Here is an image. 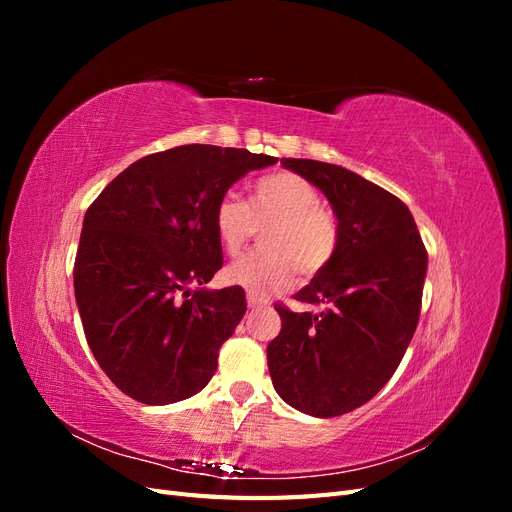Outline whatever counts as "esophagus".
<instances>
[{"label": "esophagus", "mask_w": 512, "mask_h": 512, "mask_svg": "<svg viewBox=\"0 0 512 512\" xmlns=\"http://www.w3.org/2000/svg\"><path fill=\"white\" fill-rule=\"evenodd\" d=\"M267 303L265 301H260V299H254L252 297V294H250V297H247V307H250V309H260V307H265Z\"/></svg>", "instance_id": "esophagus-1"}]
</instances>
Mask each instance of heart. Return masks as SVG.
Wrapping results in <instances>:
<instances>
[{
	"instance_id": "b5f03b06",
	"label": "heart",
	"mask_w": 512,
	"mask_h": 512,
	"mask_svg": "<svg viewBox=\"0 0 512 512\" xmlns=\"http://www.w3.org/2000/svg\"><path fill=\"white\" fill-rule=\"evenodd\" d=\"M213 228L228 254H237L262 228L260 250L232 260L222 277L252 297H269L292 284L294 271L312 280L337 252L335 215L322 194L297 173H271L254 183L250 205L226 192L213 209Z\"/></svg>"
}]
</instances>
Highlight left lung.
I'll use <instances>...</instances> for the list:
<instances>
[{
  "instance_id": "obj_1",
  "label": "left lung",
  "mask_w": 512,
  "mask_h": 512,
  "mask_svg": "<svg viewBox=\"0 0 512 512\" xmlns=\"http://www.w3.org/2000/svg\"><path fill=\"white\" fill-rule=\"evenodd\" d=\"M284 168L329 198L339 243L329 267L294 299L320 314L277 303L282 331L267 346L277 395L309 416L352 412L391 380L421 316L427 250L410 209L348 168L284 158Z\"/></svg>"
}]
</instances>
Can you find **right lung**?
Here are the masks:
<instances>
[{"instance_id": "right-lung-1", "label": "right lung", "mask_w": 512, "mask_h": 512, "mask_svg": "<svg viewBox=\"0 0 512 512\" xmlns=\"http://www.w3.org/2000/svg\"><path fill=\"white\" fill-rule=\"evenodd\" d=\"M277 158L181 145L130 164L89 205L74 260L87 344L119 391L166 406L205 389L245 314L243 288L205 286L222 269L213 209Z\"/></svg>"}]
</instances>
